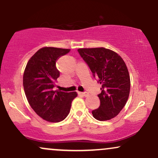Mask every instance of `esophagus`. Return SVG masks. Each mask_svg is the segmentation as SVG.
I'll return each instance as SVG.
<instances>
[{
	"instance_id": "1",
	"label": "esophagus",
	"mask_w": 158,
	"mask_h": 158,
	"mask_svg": "<svg viewBox=\"0 0 158 158\" xmlns=\"http://www.w3.org/2000/svg\"><path fill=\"white\" fill-rule=\"evenodd\" d=\"M79 94H81V95L84 96V97H87V96H88V94L87 93V92H79Z\"/></svg>"
}]
</instances>
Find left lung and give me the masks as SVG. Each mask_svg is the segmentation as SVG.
<instances>
[{
	"mask_svg": "<svg viewBox=\"0 0 158 158\" xmlns=\"http://www.w3.org/2000/svg\"><path fill=\"white\" fill-rule=\"evenodd\" d=\"M93 77L102 85L100 106L92 110L95 119L109 120L118 114L128 99L130 77L126 63L117 52L104 48L78 49Z\"/></svg>",
	"mask_w": 158,
	"mask_h": 158,
	"instance_id": "1",
	"label": "left lung"
}]
</instances>
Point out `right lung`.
Instances as JSON below:
<instances>
[{"label": "right lung", "mask_w": 158, "mask_h": 158, "mask_svg": "<svg viewBox=\"0 0 158 158\" xmlns=\"http://www.w3.org/2000/svg\"><path fill=\"white\" fill-rule=\"evenodd\" d=\"M69 49L43 48L27 62L23 85L29 104L44 120L59 123L67 117L77 92L54 91L55 81L59 77L56 61L70 52Z\"/></svg>", "instance_id": "add662e5"}]
</instances>
